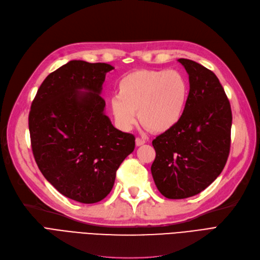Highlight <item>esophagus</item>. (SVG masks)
I'll list each match as a JSON object with an SVG mask.
<instances>
[{"instance_id": "esophagus-1", "label": "esophagus", "mask_w": 260, "mask_h": 260, "mask_svg": "<svg viewBox=\"0 0 260 260\" xmlns=\"http://www.w3.org/2000/svg\"><path fill=\"white\" fill-rule=\"evenodd\" d=\"M135 142H136V146H137V147H140V146H142V145H145L146 140H145V139H141V138H136Z\"/></svg>"}]
</instances>
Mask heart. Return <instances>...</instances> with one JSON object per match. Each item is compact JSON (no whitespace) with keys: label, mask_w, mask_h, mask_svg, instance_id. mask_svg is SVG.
Masks as SVG:
<instances>
[{"label":"heart","mask_w":260,"mask_h":260,"mask_svg":"<svg viewBox=\"0 0 260 260\" xmlns=\"http://www.w3.org/2000/svg\"><path fill=\"white\" fill-rule=\"evenodd\" d=\"M189 84L178 71L139 70L123 76L118 95L111 100V112L122 131L141 124L153 133H166L180 123L186 110Z\"/></svg>","instance_id":"b5f03b06"}]
</instances>
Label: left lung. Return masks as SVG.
Instances as JSON below:
<instances>
[{
  "label": "left lung",
  "mask_w": 260,
  "mask_h": 260,
  "mask_svg": "<svg viewBox=\"0 0 260 260\" xmlns=\"http://www.w3.org/2000/svg\"><path fill=\"white\" fill-rule=\"evenodd\" d=\"M189 95L176 127L152 141L156 156L153 180L162 196L184 199L199 194L220 175L230 150L232 108L213 72L187 59Z\"/></svg>",
  "instance_id": "obj_1"
}]
</instances>
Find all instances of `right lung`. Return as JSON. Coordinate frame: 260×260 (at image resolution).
Masks as SVG:
<instances>
[{"instance_id": "1", "label": "right lung", "mask_w": 260, "mask_h": 260, "mask_svg": "<svg viewBox=\"0 0 260 260\" xmlns=\"http://www.w3.org/2000/svg\"><path fill=\"white\" fill-rule=\"evenodd\" d=\"M107 63L73 60L49 74L28 114L36 164L65 197L95 204L113 187L115 172L135 149V137L115 128L101 93Z\"/></svg>"}]
</instances>
